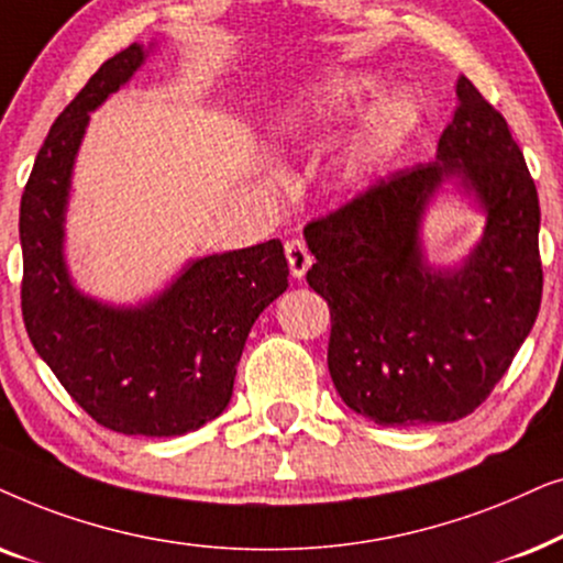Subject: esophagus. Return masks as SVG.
<instances>
[{"instance_id":"1","label":"esophagus","mask_w":563,"mask_h":563,"mask_svg":"<svg viewBox=\"0 0 563 563\" xmlns=\"http://www.w3.org/2000/svg\"><path fill=\"white\" fill-rule=\"evenodd\" d=\"M286 257H288V267H290V275L296 277V280H301L306 275V269L311 267V252L306 250V244L301 239H290L286 242Z\"/></svg>"}]
</instances>
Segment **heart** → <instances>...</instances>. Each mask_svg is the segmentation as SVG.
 Wrapping results in <instances>:
<instances>
[{
    "instance_id": "b5f03b06",
    "label": "heart",
    "mask_w": 563,
    "mask_h": 563,
    "mask_svg": "<svg viewBox=\"0 0 563 563\" xmlns=\"http://www.w3.org/2000/svg\"><path fill=\"white\" fill-rule=\"evenodd\" d=\"M373 89H376V79L371 74H336V77L319 81L309 92H303L301 104L283 112L280 131L286 136H296L309 120H319V123L344 120L363 104ZM419 118H422V104L417 102L415 95L391 92L380 97L360 120L347 148H344V175L360 183V179H368L384 169L415 136Z\"/></svg>"
}]
</instances>
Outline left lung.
<instances>
[{
    "label": "left lung",
    "instance_id": "left-lung-1",
    "mask_svg": "<svg viewBox=\"0 0 563 563\" xmlns=\"http://www.w3.org/2000/svg\"><path fill=\"white\" fill-rule=\"evenodd\" d=\"M430 164L394 172L306 227V275L329 303V376L352 411L384 427L455 422L505 376L543 294L536 183L507 120L466 77ZM445 181L485 213L455 266L426 262L421 223Z\"/></svg>",
    "mask_w": 563,
    "mask_h": 563
}]
</instances>
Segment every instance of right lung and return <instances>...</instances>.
<instances>
[{"label": "right lung", "instance_id": "obj_1", "mask_svg": "<svg viewBox=\"0 0 563 563\" xmlns=\"http://www.w3.org/2000/svg\"><path fill=\"white\" fill-rule=\"evenodd\" d=\"M154 43L108 58L51 125L20 203L22 319L71 399L112 432L177 438L229 407L236 365L262 311L286 294L288 262L269 239L190 260L139 306L77 288L66 265L74 162L95 112L129 85Z\"/></svg>", "mask_w": 563, "mask_h": 563}]
</instances>
